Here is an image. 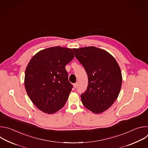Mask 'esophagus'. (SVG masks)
Returning a JSON list of instances; mask_svg holds the SVG:
<instances>
[{"label": "esophagus", "instance_id": "esophagus-1", "mask_svg": "<svg viewBox=\"0 0 148 148\" xmlns=\"http://www.w3.org/2000/svg\"><path fill=\"white\" fill-rule=\"evenodd\" d=\"M73 86H74V88H76L77 87V86H78V84L77 83H75V84H74Z\"/></svg>", "mask_w": 148, "mask_h": 148}]
</instances>
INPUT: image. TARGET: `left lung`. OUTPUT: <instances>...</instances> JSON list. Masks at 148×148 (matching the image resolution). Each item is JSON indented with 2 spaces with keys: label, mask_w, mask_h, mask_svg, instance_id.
Instances as JSON below:
<instances>
[{
  "label": "left lung",
  "mask_w": 148,
  "mask_h": 148,
  "mask_svg": "<svg viewBox=\"0 0 148 148\" xmlns=\"http://www.w3.org/2000/svg\"><path fill=\"white\" fill-rule=\"evenodd\" d=\"M76 58L88 75L87 90L81 95L88 110L99 114L115 101L122 86V74L118 62L109 53L95 47L74 49Z\"/></svg>",
  "instance_id": "1"
}]
</instances>
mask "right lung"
I'll use <instances>...</instances> for the list:
<instances>
[{
  "mask_svg": "<svg viewBox=\"0 0 148 148\" xmlns=\"http://www.w3.org/2000/svg\"><path fill=\"white\" fill-rule=\"evenodd\" d=\"M74 57L71 49L53 47L35 54L26 67L25 86L36 107L54 114L65 105L73 86L66 66Z\"/></svg>",
  "mask_w": 148,
  "mask_h": 148,
  "instance_id": "1",
  "label": "right lung"
}]
</instances>
